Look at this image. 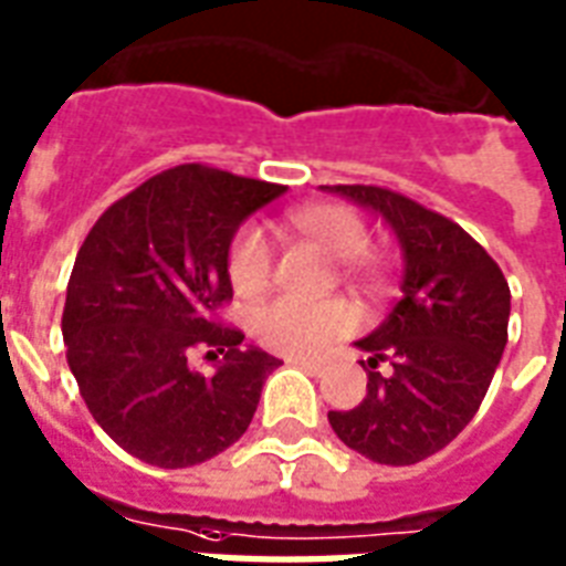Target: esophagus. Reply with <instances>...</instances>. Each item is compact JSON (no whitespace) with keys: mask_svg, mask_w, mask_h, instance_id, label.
I'll return each mask as SVG.
<instances>
[{"mask_svg":"<svg viewBox=\"0 0 566 566\" xmlns=\"http://www.w3.org/2000/svg\"><path fill=\"white\" fill-rule=\"evenodd\" d=\"M287 361H291V365H296V368L308 370L312 377H323V370H326L321 361H314V359H287Z\"/></svg>","mask_w":566,"mask_h":566,"instance_id":"esophagus-1","label":"esophagus"}]
</instances>
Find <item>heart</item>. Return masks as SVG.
<instances>
[{
	"label": "heart",
	"instance_id": "1",
	"mask_svg": "<svg viewBox=\"0 0 566 566\" xmlns=\"http://www.w3.org/2000/svg\"><path fill=\"white\" fill-rule=\"evenodd\" d=\"M284 228L305 237L323 252L340 261V275L350 282L379 291L386 264L370 252V228L356 207L344 201H312L284 213ZM273 252L258 228H243L228 245V279L240 296H254L270 284ZM356 326V312L344 300L293 302L273 300L258 305L249 317L254 340L282 356H321L332 344L347 338Z\"/></svg>",
	"mask_w": 566,
	"mask_h": 566
}]
</instances>
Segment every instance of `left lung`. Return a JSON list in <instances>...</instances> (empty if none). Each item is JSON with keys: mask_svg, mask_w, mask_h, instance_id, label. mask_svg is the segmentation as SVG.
<instances>
[{"mask_svg": "<svg viewBox=\"0 0 566 566\" xmlns=\"http://www.w3.org/2000/svg\"><path fill=\"white\" fill-rule=\"evenodd\" d=\"M329 192L377 210L403 249V296L359 347L370 353L368 395L329 412L332 430L361 457L412 465L460 437L507 344L511 287L478 240L448 216L386 187L338 184ZM388 364V371H379Z\"/></svg>", "mask_w": 566, "mask_h": 566, "instance_id": "1", "label": "left lung"}]
</instances>
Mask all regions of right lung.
Listing matches in <instances>:
<instances>
[{
    "instance_id": "add662e5",
    "label": "right lung",
    "mask_w": 566,
    "mask_h": 566,
    "mask_svg": "<svg viewBox=\"0 0 566 566\" xmlns=\"http://www.w3.org/2000/svg\"><path fill=\"white\" fill-rule=\"evenodd\" d=\"M279 184L187 163L106 207L80 245L62 335L94 421L127 454L187 469L222 454L252 424L266 377L282 361L249 347L216 314L234 291L228 245ZM223 361L216 375L191 356Z\"/></svg>"
}]
</instances>
